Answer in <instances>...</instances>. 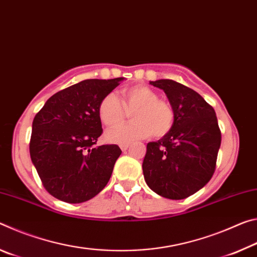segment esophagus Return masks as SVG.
Returning <instances> with one entry per match:
<instances>
[{"label":"esophagus","mask_w":257,"mask_h":257,"mask_svg":"<svg viewBox=\"0 0 257 257\" xmlns=\"http://www.w3.org/2000/svg\"><path fill=\"white\" fill-rule=\"evenodd\" d=\"M130 145L129 144H122V145H120V149H121V151H127L128 150V147H129Z\"/></svg>","instance_id":"34e87169"}]
</instances>
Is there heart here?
Listing matches in <instances>:
<instances>
[{
    "mask_svg": "<svg viewBox=\"0 0 257 257\" xmlns=\"http://www.w3.org/2000/svg\"><path fill=\"white\" fill-rule=\"evenodd\" d=\"M132 113L133 122L108 130L105 139L113 144H129L151 136L162 137L170 132L175 113L170 104L159 99L150 87L137 85L121 90L119 99L113 93L105 95L98 104V116L107 127L122 122Z\"/></svg>",
    "mask_w": 257,
    "mask_h": 257,
    "instance_id": "b5f03b06",
    "label": "heart"
}]
</instances>
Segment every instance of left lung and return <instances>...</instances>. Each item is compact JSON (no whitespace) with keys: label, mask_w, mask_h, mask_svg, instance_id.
Segmentation results:
<instances>
[{"label":"left lung","mask_w":257,"mask_h":257,"mask_svg":"<svg viewBox=\"0 0 257 257\" xmlns=\"http://www.w3.org/2000/svg\"><path fill=\"white\" fill-rule=\"evenodd\" d=\"M163 89L175 113L170 132L147 144L146 184L160 196L184 199L205 186L215 170L221 132L215 111L201 95L171 79L150 81Z\"/></svg>","instance_id":"1"}]
</instances>
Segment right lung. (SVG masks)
Listing matches in <instances>:
<instances>
[{
	"mask_svg": "<svg viewBox=\"0 0 257 257\" xmlns=\"http://www.w3.org/2000/svg\"><path fill=\"white\" fill-rule=\"evenodd\" d=\"M123 77L87 79L54 94L35 115L29 152L43 186L60 201H88L110 180L118 145L95 146L101 136L98 104Z\"/></svg>",
	"mask_w": 257,
	"mask_h": 257,
	"instance_id": "add662e5",
	"label": "right lung"
}]
</instances>
